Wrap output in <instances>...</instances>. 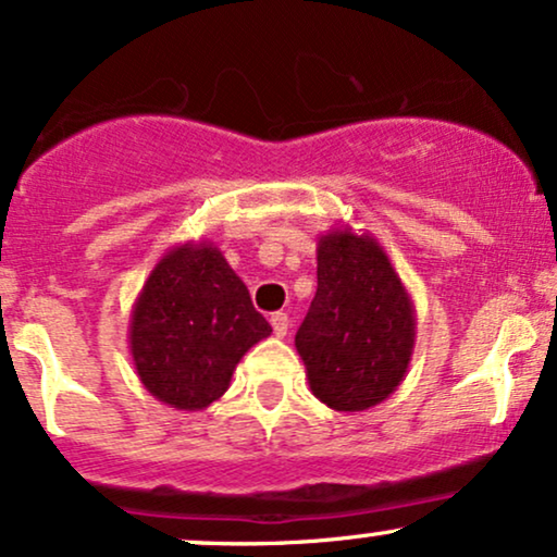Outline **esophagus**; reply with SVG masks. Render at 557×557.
Here are the masks:
<instances>
[{"mask_svg":"<svg viewBox=\"0 0 557 557\" xmlns=\"http://www.w3.org/2000/svg\"><path fill=\"white\" fill-rule=\"evenodd\" d=\"M270 321H272V330H274V334H277V337H285L287 330H290V319H287V313H283V311L272 313Z\"/></svg>","mask_w":557,"mask_h":557,"instance_id":"esophagus-1","label":"esophagus"}]
</instances>
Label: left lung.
<instances>
[{
	"mask_svg": "<svg viewBox=\"0 0 557 557\" xmlns=\"http://www.w3.org/2000/svg\"><path fill=\"white\" fill-rule=\"evenodd\" d=\"M317 296L296 334L313 397L337 412L376 407L405 381L414 306L371 233L332 227L317 244Z\"/></svg>",
	"mask_w": 557,
	"mask_h": 557,
	"instance_id": "1",
	"label": "left lung"
}]
</instances>
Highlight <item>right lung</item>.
Returning a JSON list of instances; mask_svg holds the SVG:
<instances>
[{
  "mask_svg": "<svg viewBox=\"0 0 557 557\" xmlns=\"http://www.w3.org/2000/svg\"><path fill=\"white\" fill-rule=\"evenodd\" d=\"M270 334L223 251L186 240L158 259L134 300L129 352L152 397L199 412L223 397L240 358Z\"/></svg>",
  "mask_w": 557,
  "mask_h": 557,
  "instance_id": "right-lung-1",
  "label": "right lung"
}]
</instances>
